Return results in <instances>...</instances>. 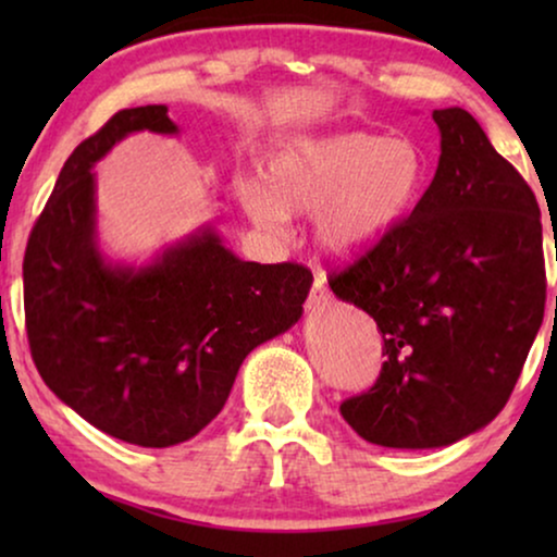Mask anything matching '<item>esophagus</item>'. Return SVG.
I'll list each match as a JSON object with an SVG mask.
<instances>
[{
    "instance_id": "34e87169",
    "label": "esophagus",
    "mask_w": 557,
    "mask_h": 557,
    "mask_svg": "<svg viewBox=\"0 0 557 557\" xmlns=\"http://www.w3.org/2000/svg\"><path fill=\"white\" fill-rule=\"evenodd\" d=\"M326 301V276L322 271H314V284H311V294H309V301H307V307L311 309V311H317L319 307H322V304Z\"/></svg>"
}]
</instances>
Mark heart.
Returning a JSON list of instances; mask_svg holds the SVG:
<instances>
[{
	"label": "heart",
	"mask_w": 557,
	"mask_h": 557,
	"mask_svg": "<svg viewBox=\"0 0 557 557\" xmlns=\"http://www.w3.org/2000/svg\"><path fill=\"white\" fill-rule=\"evenodd\" d=\"M425 154L410 139L337 134L286 144L271 157L263 182H246L243 205L256 225L281 233L288 212H317V238L349 256L375 246L421 195Z\"/></svg>",
	"instance_id": "heart-1"
}]
</instances>
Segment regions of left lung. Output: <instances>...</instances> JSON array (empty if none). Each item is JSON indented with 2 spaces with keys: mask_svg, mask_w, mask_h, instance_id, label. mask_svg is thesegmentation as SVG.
<instances>
[{
  "mask_svg": "<svg viewBox=\"0 0 557 557\" xmlns=\"http://www.w3.org/2000/svg\"><path fill=\"white\" fill-rule=\"evenodd\" d=\"M441 157L400 225L330 286L377 322L383 370L339 413L387 448L456 444L494 421L545 314L540 208L463 109L433 111Z\"/></svg>",
  "mask_w": 557,
  "mask_h": 557,
  "instance_id": "8db88e82",
  "label": "left lung"
}]
</instances>
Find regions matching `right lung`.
<instances>
[{
    "label": "right lung",
    "mask_w": 557,
    "mask_h": 557,
    "mask_svg": "<svg viewBox=\"0 0 557 557\" xmlns=\"http://www.w3.org/2000/svg\"><path fill=\"white\" fill-rule=\"evenodd\" d=\"M134 132L177 126L166 106L124 109L60 170L22 263L25 326L65 406L113 438L166 448L223 410L250 349L299 322L314 276L301 263L240 261L212 227L141 269L106 263L90 170Z\"/></svg>",
    "instance_id": "1"
}]
</instances>
